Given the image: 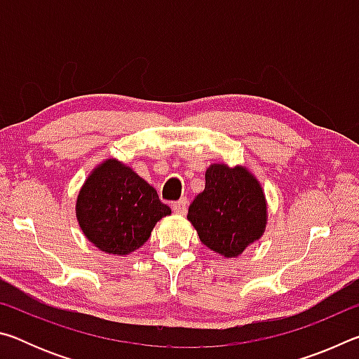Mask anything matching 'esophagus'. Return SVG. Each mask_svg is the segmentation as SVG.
I'll list each match as a JSON object with an SVG mask.
<instances>
[{
	"mask_svg": "<svg viewBox=\"0 0 359 359\" xmlns=\"http://www.w3.org/2000/svg\"><path fill=\"white\" fill-rule=\"evenodd\" d=\"M171 208H172V210L175 212V214L185 215V214H187V208H188L187 198H182V199H179V201H174V203L171 204Z\"/></svg>",
	"mask_w": 359,
	"mask_h": 359,
	"instance_id": "obj_1",
	"label": "esophagus"
}]
</instances>
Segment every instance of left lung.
Listing matches in <instances>:
<instances>
[{"mask_svg":"<svg viewBox=\"0 0 359 359\" xmlns=\"http://www.w3.org/2000/svg\"><path fill=\"white\" fill-rule=\"evenodd\" d=\"M187 217L205 247L226 258L238 257L263 234L266 199L247 169L212 165Z\"/></svg>","mask_w":359,"mask_h":359,"instance_id":"8db88e82","label":"left lung"}]
</instances>
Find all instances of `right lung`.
Wrapping results in <instances>:
<instances>
[{
  "label": "right lung",
  "instance_id": "1",
  "mask_svg": "<svg viewBox=\"0 0 359 359\" xmlns=\"http://www.w3.org/2000/svg\"><path fill=\"white\" fill-rule=\"evenodd\" d=\"M76 214L83 234L100 250L126 255L149 241L155 223L171 209L133 169L107 160L85 182Z\"/></svg>",
  "mask_w": 359,
  "mask_h": 359
}]
</instances>
